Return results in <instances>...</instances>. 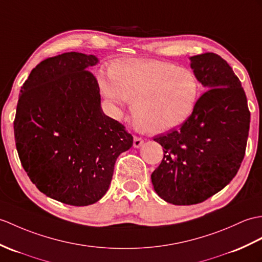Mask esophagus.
<instances>
[{
  "mask_svg": "<svg viewBox=\"0 0 262 262\" xmlns=\"http://www.w3.org/2000/svg\"><path fill=\"white\" fill-rule=\"evenodd\" d=\"M143 143H144V141H143V139H142L141 137H138V136L134 137L133 146H134V147H135V148H139V147H141V146L143 145Z\"/></svg>",
  "mask_w": 262,
  "mask_h": 262,
  "instance_id": "34e87169",
  "label": "esophagus"
}]
</instances>
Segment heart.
Listing matches in <instances>:
<instances>
[{
	"mask_svg": "<svg viewBox=\"0 0 262 262\" xmlns=\"http://www.w3.org/2000/svg\"><path fill=\"white\" fill-rule=\"evenodd\" d=\"M109 81L98 77L103 96L115 107L132 102L135 125L163 133L183 124L199 99L198 78L191 70L157 60H116L108 68Z\"/></svg>",
	"mask_w": 262,
	"mask_h": 262,
	"instance_id": "b5f03b06",
	"label": "heart"
}]
</instances>
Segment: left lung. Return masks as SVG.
I'll return each mask as SVG.
<instances>
[{"label": "left lung", "mask_w": 262, "mask_h": 262, "mask_svg": "<svg viewBox=\"0 0 262 262\" xmlns=\"http://www.w3.org/2000/svg\"><path fill=\"white\" fill-rule=\"evenodd\" d=\"M208 89L180 128L156 136L164 157L151 173L159 196L175 205L198 204L227 186L246 154L250 112L239 78L213 52L190 58Z\"/></svg>", "instance_id": "obj_1"}]
</instances>
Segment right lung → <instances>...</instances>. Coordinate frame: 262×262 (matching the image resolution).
Instances as JSON below:
<instances>
[{
	"instance_id": "1",
	"label": "right lung",
	"mask_w": 262,
	"mask_h": 262,
	"mask_svg": "<svg viewBox=\"0 0 262 262\" xmlns=\"http://www.w3.org/2000/svg\"><path fill=\"white\" fill-rule=\"evenodd\" d=\"M93 54L66 52L41 61L23 83L14 138L32 183L69 205L96 203L108 191L117 157L133 146L125 126L103 114L87 69Z\"/></svg>"
}]
</instances>
